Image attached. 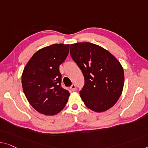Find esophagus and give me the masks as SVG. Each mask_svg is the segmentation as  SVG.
Segmentation results:
<instances>
[{"instance_id": "1", "label": "esophagus", "mask_w": 148, "mask_h": 148, "mask_svg": "<svg viewBox=\"0 0 148 148\" xmlns=\"http://www.w3.org/2000/svg\"><path fill=\"white\" fill-rule=\"evenodd\" d=\"M70 90H72V91H75V90H76V86H75V84H72L71 86H70Z\"/></svg>"}]
</instances>
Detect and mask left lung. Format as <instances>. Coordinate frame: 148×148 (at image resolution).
Returning <instances> with one entry per match:
<instances>
[{
	"label": "left lung",
	"mask_w": 148,
	"mask_h": 148,
	"mask_svg": "<svg viewBox=\"0 0 148 148\" xmlns=\"http://www.w3.org/2000/svg\"><path fill=\"white\" fill-rule=\"evenodd\" d=\"M70 53L84 77L80 91L84 104L96 112L112 108L122 94L124 83L120 62L108 50L90 42L71 45Z\"/></svg>",
	"instance_id": "1"
}]
</instances>
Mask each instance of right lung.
I'll list each match as a JSON object with an SVG mask.
<instances>
[{"label":"right lung","mask_w":148,"mask_h":148,"mask_svg":"<svg viewBox=\"0 0 148 148\" xmlns=\"http://www.w3.org/2000/svg\"><path fill=\"white\" fill-rule=\"evenodd\" d=\"M69 45L55 44L32 56L22 75L23 91L30 105L40 113L53 116L65 107L70 93L61 86L59 66L69 53Z\"/></svg>","instance_id":"add662e5"}]
</instances>
